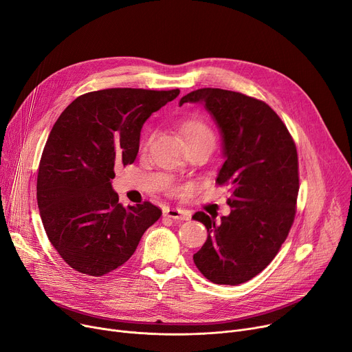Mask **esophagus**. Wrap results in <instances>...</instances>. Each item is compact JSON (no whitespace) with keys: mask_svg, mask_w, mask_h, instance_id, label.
I'll return each instance as SVG.
<instances>
[{"mask_svg":"<svg viewBox=\"0 0 352 352\" xmlns=\"http://www.w3.org/2000/svg\"><path fill=\"white\" fill-rule=\"evenodd\" d=\"M164 215L173 219H179V221H188L191 218V214L188 211L181 210V208H165Z\"/></svg>","mask_w":352,"mask_h":352,"instance_id":"1","label":"esophagus"}]
</instances>
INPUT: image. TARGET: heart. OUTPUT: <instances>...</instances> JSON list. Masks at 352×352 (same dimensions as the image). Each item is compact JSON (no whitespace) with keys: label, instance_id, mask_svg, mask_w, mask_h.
<instances>
[{"label":"heart","instance_id":"heart-1","mask_svg":"<svg viewBox=\"0 0 352 352\" xmlns=\"http://www.w3.org/2000/svg\"><path fill=\"white\" fill-rule=\"evenodd\" d=\"M182 133L186 135V140L197 138V137H214L211 128L199 120H188L182 124Z\"/></svg>","mask_w":352,"mask_h":352}]
</instances>
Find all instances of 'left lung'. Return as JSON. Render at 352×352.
Returning a JSON list of instances; mask_svg holds the SVG:
<instances>
[{"label":"left lung","mask_w":352,"mask_h":352,"mask_svg":"<svg viewBox=\"0 0 352 352\" xmlns=\"http://www.w3.org/2000/svg\"><path fill=\"white\" fill-rule=\"evenodd\" d=\"M204 104L223 137L226 158L218 186L230 187L227 217L198 211L206 244L194 254L201 274L214 284L238 285L260 274L280 251L295 217L298 155L275 111L241 92L201 88L179 100Z\"/></svg>","instance_id":"8db88e82"}]
</instances>
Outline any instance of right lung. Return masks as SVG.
Segmentation results:
<instances>
[{
	"instance_id": "1",
	"label": "right lung",
	"mask_w": 352,
	"mask_h": 352,
	"mask_svg": "<svg viewBox=\"0 0 352 352\" xmlns=\"http://www.w3.org/2000/svg\"><path fill=\"white\" fill-rule=\"evenodd\" d=\"M179 89L109 88L74 100L54 124L40 161L36 201L52 247L76 271L101 276L134 254L161 217L151 202L122 207L111 181L133 164L144 122Z\"/></svg>"
}]
</instances>
